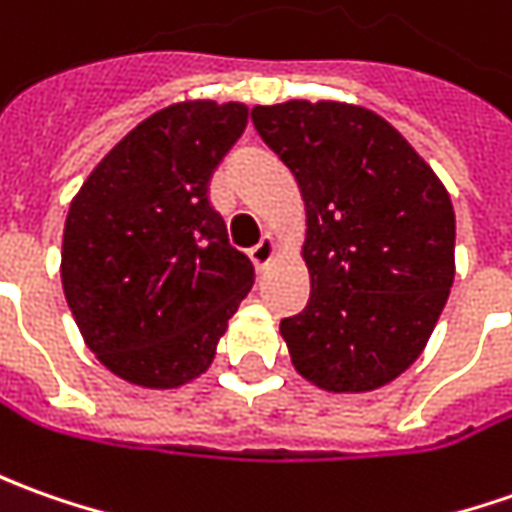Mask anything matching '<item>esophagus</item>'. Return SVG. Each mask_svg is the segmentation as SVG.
Returning <instances> with one entry per match:
<instances>
[{
    "instance_id": "obj_1",
    "label": "esophagus",
    "mask_w": 512,
    "mask_h": 512,
    "mask_svg": "<svg viewBox=\"0 0 512 512\" xmlns=\"http://www.w3.org/2000/svg\"><path fill=\"white\" fill-rule=\"evenodd\" d=\"M274 252H277V243H274V238H271V235H263V238H260V243L249 249V260L255 263L257 271H263L271 263Z\"/></svg>"
}]
</instances>
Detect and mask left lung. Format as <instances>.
I'll use <instances>...</instances> for the list:
<instances>
[{"instance_id":"8db88e82","label":"left lung","mask_w":512,"mask_h":512,"mask_svg":"<svg viewBox=\"0 0 512 512\" xmlns=\"http://www.w3.org/2000/svg\"><path fill=\"white\" fill-rule=\"evenodd\" d=\"M252 123L305 201L311 300L280 322L291 364L328 392L384 387L423 353L454 283L446 187L361 106L288 100Z\"/></svg>"}]
</instances>
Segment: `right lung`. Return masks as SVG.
Segmentation results:
<instances>
[{
    "instance_id": "1",
    "label": "right lung",
    "mask_w": 512,
    "mask_h": 512,
    "mask_svg": "<svg viewBox=\"0 0 512 512\" xmlns=\"http://www.w3.org/2000/svg\"><path fill=\"white\" fill-rule=\"evenodd\" d=\"M243 103L190 100L128 131L72 198L61 283L111 373L173 389L201 375L255 283L210 207L212 170L246 128Z\"/></svg>"
}]
</instances>
